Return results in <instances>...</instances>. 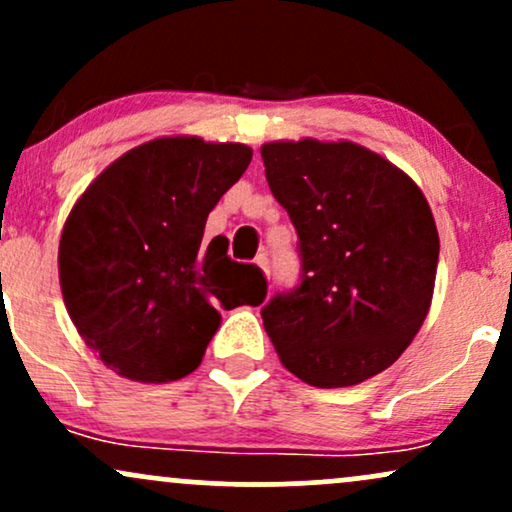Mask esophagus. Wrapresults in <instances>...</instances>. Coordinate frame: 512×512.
<instances>
[{"mask_svg":"<svg viewBox=\"0 0 512 512\" xmlns=\"http://www.w3.org/2000/svg\"><path fill=\"white\" fill-rule=\"evenodd\" d=\"M255 262H257V267H260L262 272H264V276H267V279H269V257L262 252V255H257Z\"/></svg>","mask_w":512,"mask_h":512,"instance_id":"esophagus-1","label":"esophagus"}]
</instances>
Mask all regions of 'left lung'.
Wrapping results in <instances>:
<instances>
[{"label": "left lung", "mask_w": 512, "mask_h": 512, "mask_svg": "<svg viewBox=\"0 0 512 512\" xmlns=\"http://www.w3.org/2000/svg\"><path fill=\"white\" fill-rule=\"evenodd\" d=\"M269 190L289 211L301 286L262 308L281 363L313 387H349L402 356L431 308L438 228L424 192L354 142H269Z\"/></svg>", "instance_id": "1"}]
</instances>
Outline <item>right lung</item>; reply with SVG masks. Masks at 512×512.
Instances as JSON below:
<instances>
[{
    "label": "right lung",
    "mask_w": 512,
    "mask_h": 512,
    "mask_svg": "<svg viewBox=\"0 0 512 512\" xmlns=\"http://www.w3.org/2000/svg\"><path fill=\"white\" fill-rule=\"evenodd\" d=\"M252 149L199 137L134 146L98 175L64 221L60 286L67 313L110 370L170 383L202 363L219 308L260 305L267 281L204 243L209 211L236 185Z\"/></svg>",
    "instance_id": "obj_1"
}]
</instances>
